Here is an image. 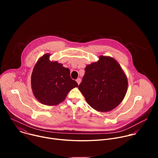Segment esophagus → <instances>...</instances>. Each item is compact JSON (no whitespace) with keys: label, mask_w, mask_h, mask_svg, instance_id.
I'll return each instance as SVG.
<instances>
[{"label":"esophagus","mask_w":158,"mask_h":158,"mask_svg":"<svg viewBox=\"0 0 158 158\" xmlns=\"http://www.w3.org/2000/svg\"><path fill=\"white\" fill-rule=\"evenodd\" d=\"M76 81H77V84H78V85L81 83V78H77V79H76Z\"/></svg>","instance_id":"esophagus-1"}]
</instances>
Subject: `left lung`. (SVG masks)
<instances>
[{
  "instance_id": "1",
  "label": "left lung",
  "mask_w": 158,
  "mask_h": 158,
  "mask_svg": "<svg viewBox=\"0 0 158 158\" xmlns=\"http://www.w3.org/2000/svg\"><path fill=\"white\" fill-rule=\"evenodd\" d=\"M127 88V77L118 62L102 56L86 66L78 87L90 106L101 112L116 107L125 97Z\"/></svg>"
}]
</instances>
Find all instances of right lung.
<instances>
[{
    "label": "right lung",
    "instance_id": "right-lung-1",
    "mask_svg": "<svg viewBox=\"0 0 158 158\" xmlns=\"http://www.w3.org/2000/svg\"><path fill=\"white\" fill-rule=\"evenodd\" d=\"M47 54L39 59L31 77V86L35 98L41 103L57 105L63 101L72 89L77 87L71 79L70 70L57 62H51Z\"/></svg>",
    "mask_w": 158,
    "mask_h": 158
}]
</instances>
